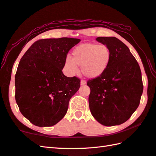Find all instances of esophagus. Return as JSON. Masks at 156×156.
<instances>
[{
  "label": "esophagus",
  "instance_id": "esophagus-1",
  "mask_svg": "<svg viewBox=\"0 0 156 156\" xmlns=\"http://www.w3.org/2000/svg\"><path fill=\"white\" fill-rule=\"evenodd\" d=\"M87 84V82L85 81V80H82L80 81V85H84V84Z\"/></svg>",
  "mask_w": 156,
  "mask_h": 156
}]
</instances>
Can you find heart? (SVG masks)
Wrapping results in <instances>:
<instances>
[{
	"label": "heart",
	"mask_w": 156,
	"mask_h": 156,
	"mask_svg": "<svg viewBox=\"0 0 156 156\" xmlns=\"http://www.w3.org/2000/svg\"><path fill=\"white\" fill-rule=\"evenodd\" d=\"M112 53L108 46L93 43L78 45L72 51V58L67 57L65 68L70 74L78 72L81 66L82 74L87 78L94 79L103 75L108 68Z\"/></svg>",
	"instance_id": "1"
}]
</instances>
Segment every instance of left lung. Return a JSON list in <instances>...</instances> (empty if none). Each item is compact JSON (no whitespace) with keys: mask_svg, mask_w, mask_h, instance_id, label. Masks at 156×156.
Returning <instances> with one entry per match:
<instances>
[{"mask_svg":"<svg viewBox=\"0 0 156 156\" xmlns=\"http://www.w3.org/2000/svg\"><path fill=\"white\" fill-rule=\"evenodd\" d=\"M112 53L110 63L99 77L88 80L91 114L103 126L124 123L140 103L143 86L139 63L126 44L115 37H97Z\"/></svg>","mask_w":156,"mask_h":156,"instance_id":"8db88e82","label":"left lung"}]
</instances>
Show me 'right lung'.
Listing matches in <instances>:
<instances>
[{
    "label": "right lung",
    "mask_w": 156,
    "mask_h": 156,
    "mask_svg": "<svg viewBox=\"0 0 156 156\" xmlns=\"http://www.w3.org/2000/svg\"><path fill=\"white\" fill-rule=\"evenodd\" d=\"M72 38L42 39L21 58L15 77V101L20 112L34 125L52 126L65 116L80 79L63 74L67 55L79 43Z\"/></svg>",
    "instance_id": "1"
}]
</instances>
